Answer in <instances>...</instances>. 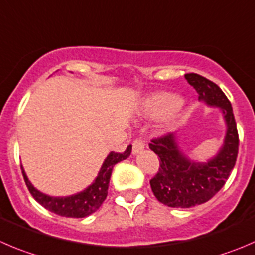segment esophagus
<instances>
[{"label": "esophagus", "mask_w": 255, "mask_h": 255, "mask_svg": "<svg viewBox=\"0 0 255 255\" xmlns=\"http://www.w3.org/2000/svg\"><path fill=\"white\" fill-rule=\"evenodd\" d=\"M144 140H142L140 138H137V139L133 142V154H137V153L142 152V150L144 149Z\"/></svg>", "instance_id": "esophagus-1"}]
</instances>
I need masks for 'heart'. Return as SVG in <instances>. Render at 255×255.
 <instances>
[{
    "label": "heart",
    "instance_id": "1",
    "mask_svg": "<svg viewBox=\"0 0 255 255\" xmlns=\"http://www.w3.org/2000/svg\"><path fill=\"white\" fill-rule=\"evenodd\" d=\"M178 105H179V98L177 96L172 95V93L162 92L150 97L147 107L150 115L154 116V117H160V116L167 115L170 111L177 108Z\"/></svg>",
    "mask_w": 255,
    "mask_h": 255
}]
</instances>
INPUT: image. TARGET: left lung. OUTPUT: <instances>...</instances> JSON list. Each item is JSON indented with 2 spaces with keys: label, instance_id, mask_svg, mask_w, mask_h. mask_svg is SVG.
I'll return each instance as SVG.
<instances>
[{
  "label": "left lung",
  "instance_id": "left-lung-1",
  "mask_svg": "<svg viewBox=\"0 0 255 255\" xmlns=\"http://www.w3.org/2000/svg\"><path fill=\"white\" fill-rule=\"evenodd\" d=\"M208 106L221 108L227 132L219 152L207 162L192 160L182 152L173 133L152 139L149 148L159 157V170L150 179L153 194L173 208H190L206 203L226 184L238 155V130L233 108L223 91L197 73L184 76Z\"/></svg>",
  "mask_w": 255,
  "mask_h": 255
}]
</instances>
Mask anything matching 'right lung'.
Returning <instances> with one entry per match:
<instances>
[{
	"label": "right lung",
	"instance_id": "1",
	"mask_svg": "<svg viewBox=\"0 0 255 255\" xmlns=\"http://www.w3.org/2000/svg\"><path fill=\"white\" fill-rule=\"evenodd\" d=\"M130 152H132V145H128L127 149L123 153L111 152L103 162L95 182L80 193L68 197H51L42 193L29 182L23 167H21V169L29 193L42 207L48 209L49 212H53L62 217H67V218H85V217L95 213L102 206L108 194V187H110L113 167L118 162L129 157Z\"/></svg>",
	"mask_w": 255,
	"mask_h": 255
}]
</instances>
